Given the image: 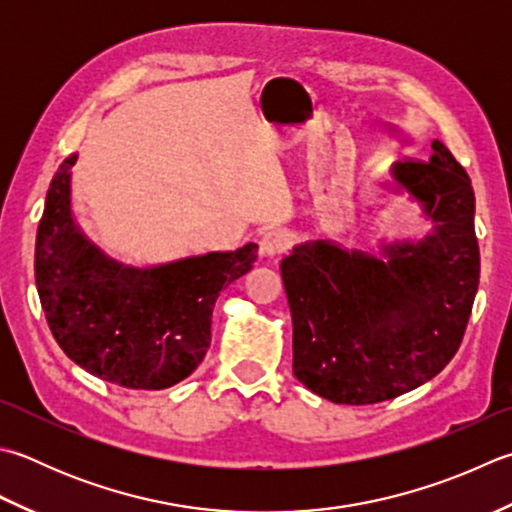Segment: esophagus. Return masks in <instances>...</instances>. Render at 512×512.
<instances>
[{
    "label": "esophagus",
    "mask_w": 512,
    "mask_h": 512,
    "mask_svg": "<svg viewBox=\"0 0 512 512\" xmlns=\"http://www.w3.org/2000/svg\"><path fill=\"white\" fill-rule=\"evenodd\" d=\"M290 248V235L282 228H273V230H266L259 239V253L264 257H275V255H282Z\"/></svg>",
    "instance_id": "1"
}]
</instances>
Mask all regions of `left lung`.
I'll return each mask as SVG.
<instances>
[{
	"mask_svg": "<svg viewBox=\"0 0 512 512\" xmlns=\"http://www.w3.org/2000/svg\"><path fill=\"white\" fill-rule=\"evenodd\" d=\"M393 193L422 206L430 233L346 250L333 239L297 244L282 259L293 317V373L333 404L364 406L426 384L455 357L479 286L475 193L453 153L390 168Z\"/></svg>",
	"mask_w": 512,
	"mask_h": 512,
	"instance_id": "left-lung-1",
	"label": "left lung"
}]
</instances>
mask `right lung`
Here are the masks:
<instances>
[{"instance_id":"obj_1","label":"right lung","mask_w":512,"mask_h":512,"mask_svg":"<svg viewBox=\"0 0 512 512\" xmlns=\"http://www.w3.org/2000/svg\"><path fill=\"white\" fill-rule=\"evenodd\" d=\"M50 182L35 244V282L59 348L104 382L162 390L186 379L210 346L222 288L246 275L257 244L157 266H126L90 242L73 217L70 168Z\"/></svg>"}]
</instances>
